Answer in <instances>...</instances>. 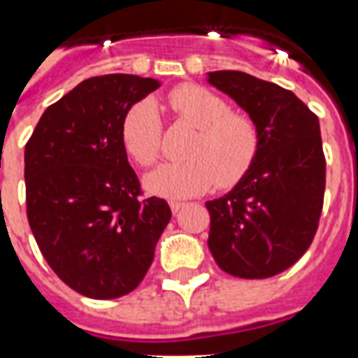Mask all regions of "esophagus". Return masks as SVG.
I'll return each instance as SVG.
<instances>
[{"instance_id":"esophagus-1","label":"esophagus","mask_w":358,"mask_h":358,"mask_svg":"<svg viewBox=\"0 0 358 358\" xmlns=\"http://www.w3.org/2000/svg\"><path fill=\"white\" fill-rule=\"evenodd\" d=\"M169 206L173 210V213H178L182 208H184V202H178V201H171L169 202Z\"/></svg>"}]
</instances>
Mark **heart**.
Listing matches in <instances>:
<instances>
[{"label":"heart","mask_w":358,"mask_h":358,"mask_svg":"<svg viewBox=\"0 0 358 358\" xmlns=\"http://www.w3.org/2000/svg\"><path fill=\"white\" fill-rule=\"evenodd\" d=\"M174 117L196 129L185 148L187 159L165 163L145 178V187L167 199L201 195L217 184L230 189L249 173L258 154L260 135L249 115L230 111L229 102L206 87L185 83L169 92ZM163 124L150 98L131 103L120 122V139L143 167L157 162Z\"/></svg>","instance_id":"heart-1"}]
</instances>
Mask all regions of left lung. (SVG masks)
<instances>
[{
    "mask_svg": "<svg viewBox=\"0 0 358 358\" xmlns=\"http://www.w3.org/2000/svg\"><path fill=\"white\" fill-rule=\"evenodd\" d=\"M256 122L252 167L227 195L206 202L208 247L224 273L267 278L310 247L325 193L320 120L292 91L238 70L208 74Z\"/></svg>",
    "mask_w": 358,
    "mask_h": 358,
    "instance_id": "1",
    "label": "left lung"
}]
</instances>
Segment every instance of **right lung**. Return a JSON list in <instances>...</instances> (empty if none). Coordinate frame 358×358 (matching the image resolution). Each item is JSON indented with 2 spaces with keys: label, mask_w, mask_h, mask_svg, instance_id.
<instances>
[{
  "label": "right lung",
  "mask_w": 358,
  "mask_h": 358,
  "mask_svg": "<svg viewBox=\"0 0 358 358\" xmlns=\"http://www.w3.org/2000/svg\"><path fill=\"white\" fill-rule=\"evenodd\" d=\"M157 87L131 74L89 78L44 111L25 145L31 232L55 275L91 299L139 286L173 215L163 199H139L120 139L126 109Z\"/></svg>",
  "instance_id": "1"
}]
</instances>
